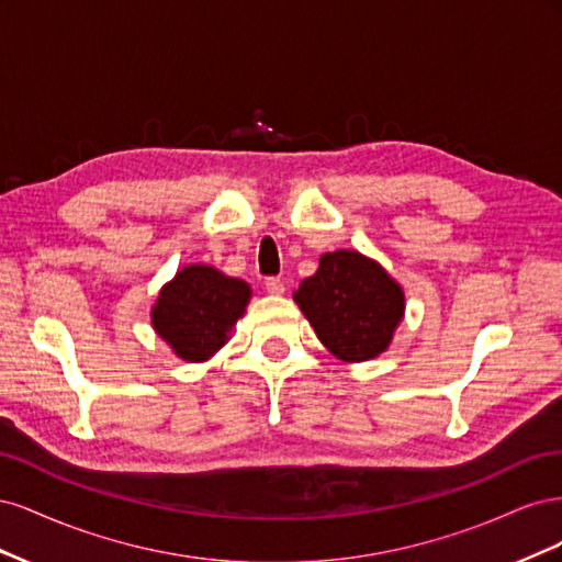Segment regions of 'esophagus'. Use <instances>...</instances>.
Wrapping results in <instances>:
<instances>
[{
  "label": "esophagus",
  "instance_id": "34e87169",
  "mask_svg": "<svg viewBox=\"0 0 562 562\" xmlns=\"http://www.w3.org/2000/svg\"><path fill=\"white\" fill-rule=\"evenodd\" d=\"M265 288H267V293H271V295H281L285 291V283L277 277H269V279H265Z\"/></svg>",
  "mask_w": 562,
  "mask_h": 562
}]
</instances>
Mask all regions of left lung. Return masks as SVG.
<instances>
[{
    "label": "left lung",
    "mask_w": 562,
    "mask_h": 562,
    "mask_svg": "<svg viewBox=\"0 0 562 562\" xmlns=\"http://www.w3.org/2000/svg\"><path fill=\"white\" fill-rule=\"evenodd\" d=\"M295 302L321 342L342 361L382 353L405 307L401 285L356 250L323 255L316 274L300 283Z\"/></svg>",
    "instance_id": "left-lung-1"
}]
</instances>
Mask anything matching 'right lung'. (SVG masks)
Listing matches in <instances>:
<instances>
[{
  "instance_id": "add662e5",
  "label": "right lung",
  "mask_w": 562,
  "mask_h": 562,
  "mask_svg": "<svg viewBox=\"0 0 562 562\" xmlns=\"http://www.w3.org/2000/svg\"><path fill=\"white\" fill-rule=\"evenodd\" d=\"M248 297L250 288L246 281L229 279L206 265H192L164 285L151 323L182 359L206 361L225 345Z\"/></svg>"
}]
</instances>
